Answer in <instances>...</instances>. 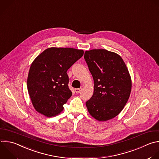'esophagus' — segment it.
<instances>
[{
  "mask_svg": "<svg viewBox=\"0 0 159 159\" xmlns=\"http://www.w3.org/2000/svg\"><path fill=\"white\" fill-rule=\"evenodd\" d=\"M82 88H80V89H75V92L76 93H79L80 92L82 91Z\"/></svg>",
  "mask_w": 159,
  "mask_h": 159,
  "instance_id": "obj_1",
  "label": "esophagus"
}]
</instances>
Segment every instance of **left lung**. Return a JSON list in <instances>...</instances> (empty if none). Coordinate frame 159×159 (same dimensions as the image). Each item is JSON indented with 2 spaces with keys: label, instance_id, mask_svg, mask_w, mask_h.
Wrapping results in <instances>:
<instances>
[{
  "label": "left lung",
  "instance_id": "8db88e82",
  "mask_svg": "<svg viewBox=\"0 0 159 159\" xmlns=\"http://www.w3.org/2000/svg\"><path fill=\"white\" fill-rule=\"evenodd\" d=\"M84 59L93 77L94 90L85 104L89 114L98 121L116 117L130 97L132 81L122 57L105 49L85 52Z\"/></svg>",
  "mask_w": 159,
  "mask_h": 159
}]
</instances>
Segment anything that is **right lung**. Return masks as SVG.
Returning a JSON list of instances; mask_svg holds the SVG:
<instances>
[{"instance_id": "1", "label": "right lung", "mask_w": 159, "mask_h": 159, "mask_svg": "<svg viewBox=\"0 0 159 159\" xmlns=\"http://www.w3.org/2000/svg\"><path fill=\"white\" fill-rule=\"evenodd\" d=\"M83 55V50L50 47L35 59L29 72L27 89L39 113L51 117L64 110L72 94L67 71Z\"/></svg>"}]
</instances>
